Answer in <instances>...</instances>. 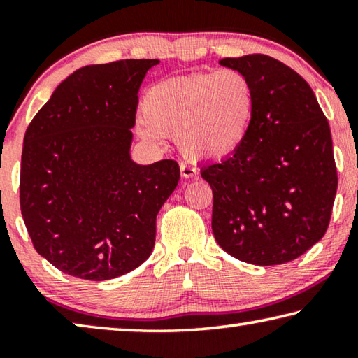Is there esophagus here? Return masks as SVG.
<instances>
[{
    "mask_svg": "<svg viewBox=\"0 0 358 358\" xmlns=\"http://www.w3.org/2000/svg\"><path fill=\"white\" fill-rule=\"evenodd\" d=\"M180 173L183 178H191L197 175V169L191 164H185L183 162V164H180Z\"/></svg>",
    "mask_w": 358,
    "mask_h": 358,
    "instance_id": "obj_1",
    "label": "esophagus"
}]
</instances>
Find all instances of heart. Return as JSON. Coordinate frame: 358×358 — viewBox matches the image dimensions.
<instances>
[{"instance_id":"obj_1","label":"heart","mask_w":358,"mask_h":358,"mask_svg":"<svg viewBox=\"0 0 358 358\" xmlns=\"http://www.w3.org/2000/svg\"><path fill=\"white\" fill-rule=\"evenodd\" d=\"M256 112V88L243 72H192L151 85L138 132L156 143L162 136H175L187 157L217 162L243 148Z\"/></svg>"}]
</instances>
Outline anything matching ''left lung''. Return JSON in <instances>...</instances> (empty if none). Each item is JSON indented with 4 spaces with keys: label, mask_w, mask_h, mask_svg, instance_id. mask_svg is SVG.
Listing matches in <instances>:
<instances>
[{
    "label": "left lung",
    "mask_w": 358,
    "mask_h": 358,
    "mask_svg": "<svg viewBox=\"0 0 358 358\" xmlns=\"http://www.w3.org/2000/svg\"><path fill=\"white\" fill-rule=\"evenodd\" d=\"M256 88L252 131L237 155L201 171L213 189L211 229L224 251L248 264L280 265L324 237L338 175L330 126L310 85L278 59H220Z\"/></svg>",
    "instance_id": "obj_1"
}]
</instances>
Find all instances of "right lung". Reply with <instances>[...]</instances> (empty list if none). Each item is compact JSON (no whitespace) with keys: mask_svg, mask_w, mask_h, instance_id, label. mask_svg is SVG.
Returning a JSON list of instances; mask_svg holds the SVG:
<instances>
[{"mask_svg":"<svg viewBox=\"0 0 358 358\" xmlns=\"http://www.w3.org/2000/svg\"><path fill=\"white\" fill-rule=\"evenodd\" d=\"M159 59L90 64L58 85L23 138L20 210L34 250L63 273L104 281L150 257L180 180L172 159L132 161L138 88Z\"/></svg>","mask_w":358,"mask_h":358,"instance_id":"obj_1","label":"right lung"}]
</instances>
